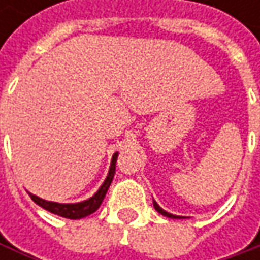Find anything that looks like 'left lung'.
<instances>
[{"instance_id": "8db88e82", "label": "left lung", "mask_w": 260, "mask_h": 260, "mask_svg": "<svg viewBox=\"0 0 260 260\" xmlns=\"http://www.w3.org/2000/svg\"><path fill=\"white\" fill-rule=\"evenodd\" d=\"M153 206H155V209H156V211H158V212H159L161 215H164V217H169V218H175V220H176V218H186V217H181V215H173V214H170V212L164 211V209H162V208H161V206H159V205H158V203H156L155 200H153Z\"/></svg>"}]
</instances>
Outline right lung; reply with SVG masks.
<instances>
[{
  "label": "right lung",
  "instance_id": "1",
  "mask_svg": "<svg viewBox=\"0 0 260 260\" xmlns=\"http://www.w3.org/2000/svg\"><path fill=\"white\" fill-rule=\"evenodd\" d=\"M117 156L119 153L116 152L111 158V164H110V170H108V175L105 178L104 183L99 186V189L87 200H82V202H78V203H58V202H49V200H45V199H40L31 192L29 197L31 200L39 205L40 208L49 211L51 214H55V215H60V217H64V218H69V220H79V218H84L90 214H93L94 211H98V208L101 206L111 182H113V178H114V173H116V161H117Z\"/></svg>",
  "mask_w": 260,
  "mask_h": 260
}]
</instances>
